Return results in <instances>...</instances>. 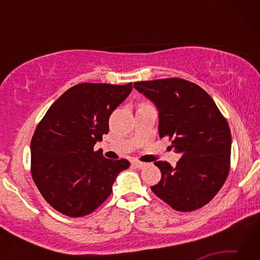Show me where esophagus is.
<instances>
[{
    "instance_id": "34e87169",
    "label": "esophagus",
    "mask_w": 260,
    "mask_h": 260,
    "mask_svg": "<svg viewBox=\"0 0 260 260\" xmlns=\"http://www.w3.org/2000/svg\"><path fill=\"white\" fill-rule=\"evenodd\" d=\"M132 165L136 167V169H142V167L146 166V162L140 161V160H133V161H132Z\"/></svg>"
}]
</instances>
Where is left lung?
I'll return each instance as SVG.
<instances>
[{
    "label": "left lung",
    "instance_id": "obj_1",
    "mask_svg": "<svg viewBox=\"0 0 260 260\" xmlns=\"http://www.w3.org/2000/svg\"><path fill=\"white\" fill-rule=\"evenodd\" d=\"M159 111V136L181 155L177 166L158 160L161 179L151 190L180 212L203 208L217 195L231 169L232 135L214 101L181 78L134 82Z\"/></svg>",
    "mask_w": 260,
    "mask_h": 260
}]
</instances>
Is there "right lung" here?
<instances>
[{
	"mask_svg": "<svg viewBox=\"0 0 260 260\" xmlns=\"http://www.w3.org/2000/svg\"><path fill=\"white\" fill-rule=\"evenodd\" d=\"M127 85L82 82L52 103L30 141V173L47 203L68 217L93 213L112 192L127 159L94 150L109 132V118L129 95Z\"/></svg>",
	"mask_w": 260,
	"mask_h": 260,
	"instance_id": "right-lung-1",
	"label": "right lung"
}]
</instances>
